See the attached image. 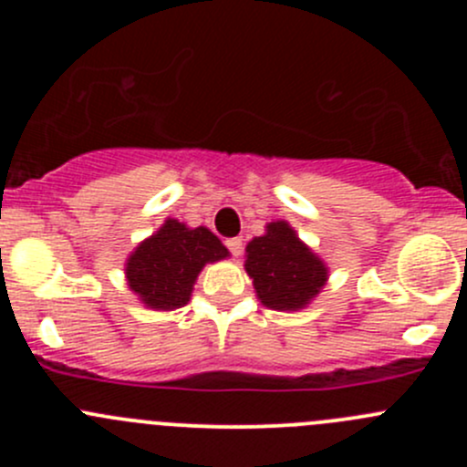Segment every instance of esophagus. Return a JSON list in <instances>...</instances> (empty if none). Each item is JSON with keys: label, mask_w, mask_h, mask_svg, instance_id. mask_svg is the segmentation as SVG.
<instances>
[{"label": "esophagus", "mask_w": 467, "mask_h": 467, "mask_svg": "<svg viewBox=\"0 0 467 467\" xmlns=\"http://www.w3.org/2000/svg\"><path fill=\"white\" fill-rule=\"evenodd\" d=\"M225 246H228V251L233 253L234 257H239L242 255V248H244V242L239 237H230L228 242H225Z\"/></svg>", "instance_id": "obj_1"}]
</instances>
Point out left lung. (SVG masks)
Wrapping results in <instances>:
<instances>
[{"label": "left lung", "instance_id": "obj_1", "mask_svg": "<svg viewBox=\"0 0 467 467\" xmlns=\"http://www.w3.org/2000/svg\"><path fill=\"white\" fill-rule=\"evenodd\" d=\"M244 268L260 303L277 312L305 309L329 277L327 264L282 219L266 223V233L248 242Z\"/></svg>", "mask_w": 467, "mask_h": 467}]
</instances>
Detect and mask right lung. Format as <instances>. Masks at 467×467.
<instances>
[{
  "label": "right lung",
  "mask_w": 467,
  "mask_h": 467,
  "mask_svg": "<svg viewBox=\"0 0 467 467\" xmlns=\"http://www.w3.org/2000/svg\"><path fill=\"white\" fill-rule=\"evenodd\" d=\"M225 257H230L228 248L205 225L190 228L182 221L167 219L126 257L124 273L129 289L144 307L173 312L190 303L205 264Z\"/></svg>",
  "instance_id": "obj_1"
}]
</instances>
